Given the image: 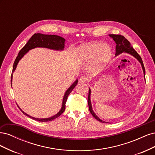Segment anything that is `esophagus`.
Wrapping results in <instances>:
<instances>
[{
	"mask_svg": "<svg viewBox=\"0 0 155 155\" xmlns=\"http://www.w3.org/2000/svg\"><path fill=\"white\" fill-rule=\"evenodd\" d=\"M79 81L85 83V82L87 81V78L86 77H85V76H81L80 78V79H79Z\"/></svg>",
	"mask_w": 155,
	"mask_h": 155,
	"instance_id": "1",
	"label": "esophagus"
}]
</instances>
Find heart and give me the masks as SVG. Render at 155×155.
<instances>
[{
	"label": "heart",
	"instance_id": "obj_1",
	"mask_svg": "<svg viewBox=\"0 0 155 155\" xmlns=\"http://www.w3.org/2000/svg\"><path fill=\"white\" fill-rule=\"evenodd\" d=\"M81 55L85 60H91L97 58V64L96 67L97 69L109 61L111 56V50L108 46L96 43L83 47L81 50Z\"/></svg>",
	"mask_w": 155,
	"mask_h": 155
}]
</instances>
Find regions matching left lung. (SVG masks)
I'll use <instances>...</instances> for the list:
<instances>
[{
	"label": "left lung",
	"mask_w": 155,
	"mask_h": 155,
	"mask_svg": "<svg viewBox=\"0 0 155 155\" xmlns=\"http://www.w3.org/2000/svg\"><path fill=\"white\" fill-rule=\"evenodd\" d=\"M113 40L116 42V55H119L120 54L122 53V52H127L129 53L130 54H131L132 55H133L134 58H137L140 63L142 64V67L143 70L144 74H145V68H144V65L142 61V59L140 57V55L137 53V51H136L133 48V46H131L130 42L125 39V37L123 35H115V34H110L109 35ZM88 107H89V110H90L91 113L92 114V115L94 117V118L100 121V122L102 123H105V121H102L101 120H100L98 117L94 114V112L92 109V105H91V90L89 89V92H88Z\"/></svg>",
	"instance_id": "8db88e82"
}]
</instances>
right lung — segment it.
Masks as SVG:
<instances>
[{"instance_id":"obj_1","label":"right lung","mask_w":155,"mask_h":155,"mask_svg":"<svg viewBox=\"0 0 155 155\" xmlns=\"http://www.w3.org/2000/svg\"><path fill=\"white\" fill-rule=\"evenodd\" d=\"M64 41H65V39L64 38H63V37H60V36H58V35H45V34H34L30 39V40L28 41V43L25 45L24 47H23L20 50L19 52H18L17 57L16 58L15 61H14V63H13L12 73L14 70H15L17 63L18 61H19V60L30 50L36 48V47H45V48H48L54 49V50H63L64 48ZM12 74L11 76V83H12ZM77 83H78V80L75 81L72 84V85L68 89L66 92H65V94L63 97V105H62L61 109V110L58 112V113L57 114H55V116H54L52 117H50V118H48L39 119V118H34V117H31L29 115H28L27 114H26L25 112H24L23 111H22V110L21 111L26 116H28V117H30V118L34 119L35 120H37V121H52L53 120L57 118L58 117H59L64 111L65 104H66L68 96L70 94V93L72 91L74 87L76 86Z\"/></svg>"}]
</instances>
